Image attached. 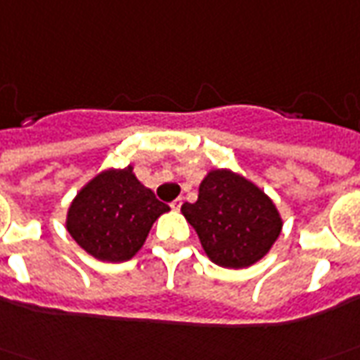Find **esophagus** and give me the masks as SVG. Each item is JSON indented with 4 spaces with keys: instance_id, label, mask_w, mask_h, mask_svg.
I'll return each mask as SVG.
<instances>
[{
    "instance_id": "obj_1",
    "label": "esophagus",
    "mask_w": 360,
    "mask_h": 360,
    "mask_svg": "<svg viewBox=\"0 0 360 360\" xmlns=\"http://www.w3.org/2000/svg\"><path fill=\"white\" fill-rule=\"evenodd\" d=\"M181 205H183V198H175V200L172 202V208L173 210H179Z\"/></svg>"
}]
</instances>
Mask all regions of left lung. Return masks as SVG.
<instances>
[{
	"label": "left lung",
	"instance_id": "left-lung-1",
	"mask_svg": "<svg viewBox=\"0 0 360 360\" xmlns=\"http://www.w3.org/2000/svg\"><path fill=\"white\" fill-rule=\"evenodd\" d=\"M181 212L198 233L206 255L228 269L253 265L271 250L283 228L273 200L228 169L208 173L197 202H185Z\"/></svg>",
	"mask_w": 360,
	"mask_h": 360
}]
</instances>
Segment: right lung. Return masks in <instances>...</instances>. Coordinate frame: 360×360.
I'll return each instance as SVG.
<instances>
[{
    "label": "right lung",
    "mask_w": 360,
    "mask_h": 360,
    "mask_svg": "<svg viewBox=\"0 0 360 360\" xmlns=\"http://www.w3.org/2000/svg\"><path fill=\"white\" fill-rule=\"evenodd\" d=\"M169 206L134 177L132 167L109 169L89 181L68 212V232L89 255L120 263L144 245L158 216Z\"/></svg>",
    "instance_id": "add662e5"
}]
</instances>
